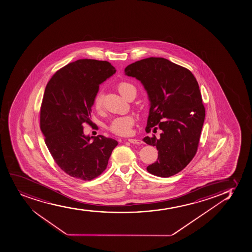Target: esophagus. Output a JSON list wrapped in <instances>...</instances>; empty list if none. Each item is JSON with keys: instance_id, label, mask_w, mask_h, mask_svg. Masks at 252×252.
Wrapping results in <instances>:
<instances>
[{"instance_id": "1", "label": "esophagus", "mask_w": 252, "mask_h": 252, "mask_svg": "<svg viewBox=\"0 0 252 252\" xmlns=\"http://www.w3.org/2000/svg\"><path fill=\"white\" fill-rule=\"evenodd\" d=\"M128 141H129L130 143L137 144V145L142 143V141H141V140H137V139H128Z\"/></svg>"}]
</instances>
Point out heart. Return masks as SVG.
Returning <instances> with one entry per match:
<instances>
[{
	"label": "heart",
	"instance_id": "b5f03b06",
	"mask_svg": "<svg viewBox=\"0 0 252 252\" xmlns=\"http://www.w3.org/2000/svg\"><path fill=\"white\" fill-rule=\"evenodd\" d=\"M118 91L120 94L125 98L127 99L131 94L136 95L135 87L128 82H121L118 84ZM94 107L95 110L100 111L102 108V97L101 93L98 92L94 100ZM135 123V119L132 116H124V117H116L112 120L111 124L109 126V129L112 132L119 135H129L132 131V126Z\"/></svg>",
	"mask_w": 252,
	"mask_h": 252
}]
</instances>
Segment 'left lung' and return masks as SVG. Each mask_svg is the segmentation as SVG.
I'll list each match as a JSON object with an SVG mask.
<instances>
[{
  "label": "left lung",
  "mask_w": 252,
  "mask_h": 252,
  "mask_svg": "<svg viewBox=\"0 0 252 252\" xmlns=\"http://www.w3.org/2000/svg\"><path fill=\"white\" fill-rule=\"evenodd\" d=\"M125 74L141 81L148 94L146 132L162 130L160 138L153 135L143 139L158 151L157 161L146 170L160 177L174 176L197 152L206 115L197 81L188 69L162 57L135 62L126 67Z\"/></svg>",
  "instance_id": "1"
}]
</instances>
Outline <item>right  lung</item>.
<instances>
[{
    "instance_id": "right-lung-1",
    "label": "right lung",
    "mask_w": 252,
    "mask_h": 252,
    "mask_svg": "<svg viewBox=\"0 0 252 252\" xmlns=\"http://www.w3.org/2000/svg\"><path fill=\"white\" fill-rule=\"evenodd\" d=\"M116 71L106 61L77 60L57 70L46 85L40 127L56 163L74 178L91 181L100 176L118 144L83 132V123L92 124V106L99 86Z\"/></svg>"
}]
</instances>
